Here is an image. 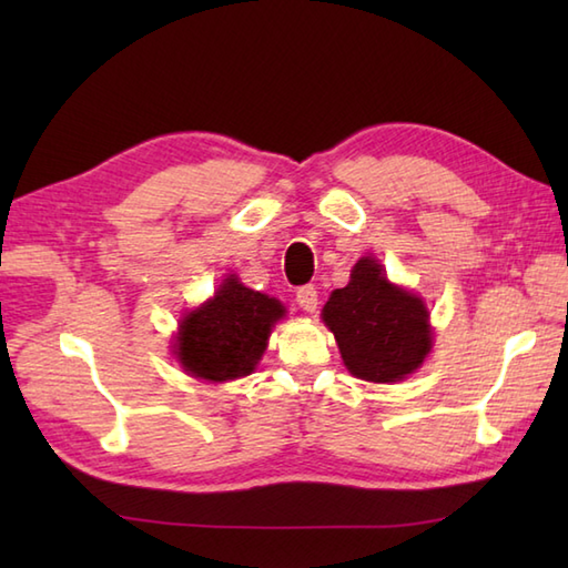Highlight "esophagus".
I'll return each mask as SVG.
<instances>
[{
    "instance_id": "34e87169",
    "label": "esophagus",
    "mask_w": 568,
    "mask_h": 568,
    "mask_svg": "<svg viewBox=\"0 0 568 568\" xmlns=\"http://www.w3.org/2000/svg\"><path fill=\"white\" fill-rule=\"evenodd\" d=\"M297 305L305 312H315L317 310V287L315 285H305L297 291Z\"/></svg>"
}]
</instances>
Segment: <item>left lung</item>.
<instances>
[{
	"label": "left lung",
	"instance_id": "8db88e82",
	"mask_svg": "<svg viewBox=\"0 0 568 568\" xmlns=\"http://www.w3.org/2000/svg\"><path fill=\"white\" fill-rule=\"evenodd\" d=\"M322 320L334 334L344 366L361 381H403L432 352L427 305L393 285L373 256L361 258L348 285L329 295Z\"/></svg>",
	"mask_w": 568,
	"mask_h": 568
}]
</instances>
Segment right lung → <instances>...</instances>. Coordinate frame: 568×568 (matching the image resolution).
Wrapping results in <instances>:
<instances>
[{
  "label": "right lung",
  "instance_id": "obj_1",
  "mask_svg": "<svg viewBox=\"0 0 568 568\" xmlns=\"http://www.w3.org/2000/svg\"><path fill=\"white\" fill-rule=\"evenodd\" d=\"M283 317L285 307L275 297L251 291L232 273L212 300L180 322L173 354L200 381L248 376L268 346L271 327Z\"/></svg>",
  "mask_w": 568,
  "mask_h": 568
}]
</instances>
